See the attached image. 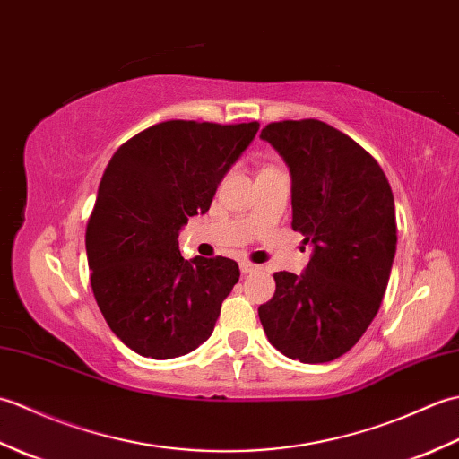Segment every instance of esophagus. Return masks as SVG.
Returning <instances> with one entry per match:
<instances>
[{
  "instance_id": "1",
  "label": "esophagus",
  "mask_w": 459,
  "mask_h": 459,
  "mask_svg": "<svg viewBox=\"0 0 459 459\" xmlns=\"http://www.w3.org/2000/svg\"><path fill=\"white\" fill-rule=\"evenodd\" d=\"M262 266H258V264H252V262H248V260H242L240 262V272L242 274H252V272H258Z\"/></svg>"
}]
</instances>
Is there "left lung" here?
Listing matches in <instances>:
<instances>
[{
  "label": "left lung",
  "mask_w": 459,
  "mask_h": 459,
  "mask_svg": "<svg viewBox=\"0 0 459 459\" xmlns=\"http://www.w3.org/2000/svg\"><path fill=\"white\" fill-rule=\"evenodd\" d=\"M260 138L291 175V229L311 245L301 274L276 272L258 307L266 337L301 363H327L353 347L383 301L396 252L394 197L370 155L329 124L284 120Z\"/></svg>",
  "instance_id": "8db88e82"
}]
</instances>
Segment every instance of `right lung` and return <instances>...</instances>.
<instances>
[{
  "label": "right lung",
  "instance_id": "obj_1",
  "mask_svg": "<svg viewBox=\"0 0 459 459\" xmlns=\"http://www.w3.org/2000/svg\"><path fill=\"white\" fill-rule=\"evenodd\" d=\"M258 128L169 120L112 155L86 227V256L106 324L138 355L181 357L211 337L238 264L185 260L178 237L189 217L209 211Z\"/></svg>",
  "mask_w": 459,
  "mask_h": 459
}]
</instances>
